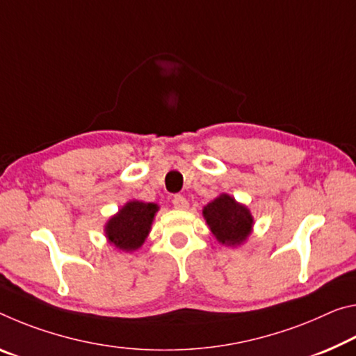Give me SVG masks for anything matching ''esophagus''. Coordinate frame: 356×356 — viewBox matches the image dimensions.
<instances>
[{"label": "esophagus", "instance_id": "34e87169", "mask_svg": "<svg viewBox=\"0 0 356 356\" xmlns=\"http://www.w3.org/2000/svg\"><path fill=\"white\" fill-rule=\"evenodd\" d=\"M172 204H174V207H176V209H180V211H184V209L188 207V201L185 200L182 195H176L172 198Z\"/></svg>", "mask_w": 356, "mask_h": 356}]
</instances>
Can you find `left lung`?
I'll list each match as a JSON object with an SVG mask.
<instances>
[{
    "label": "left lung",
    "mask_w": 356,
    "mask_h": 356,
    "mask_svg": "<svg viewBox=\"0 0 356 356\" xmlns=\"http://www.w3.org/2000/svg\"><path fill=\"white\" fill-rule=\"evenodd\" d=\"M202 216L220 244L241 245L252 233L253 217L250 211L227 193H222L204 206Z\"/></svg>",
    "instance_id": "1"
}]
</instances>
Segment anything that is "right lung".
I'll return each instance as SVG.
<instances>
[{
  "instance_id": "right-lung-1",
  "label": "right lung",
  "mask_w": 356,
  "mask_h": 356,
  "mask_svg": "<svg viewBox=\"0 0 356 356\" xmlns=\"http://www.w3.org/2000/svg\"><path fill=\"white\" fill-rule=\"evenodd\" d=\"M158 206L154 202L129 201L106 223V238L118 250H138L150 233Z\"/></svg>"
}]
</instances>
